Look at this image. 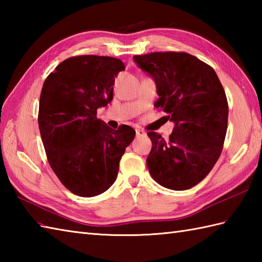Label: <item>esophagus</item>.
I'll return each mask as SVG.
<instances>
[{
	"mask_svg": "<svg viewBox=\"0 0 262 262\" xmlns=\"http://www.w3.org/2000/svg\"><path fill=\"white\" fill-rule=\"evenodd\" d=\"M142 136H146V133L138 128V129H136V137H142Z\"/></svg>",
	"mask_w": 262,
	"mask_h": 262,
	"instance_id": "esophagus-1",
	"label": "esophagus"
}]
</instances>
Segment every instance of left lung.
<instances>
[{"instance_id": "8db88e82", "label": "left lung", "mask_w": 262, "mask_h": 262, "mask_svg": "<svg viewBox=\"0 0 262 262\" xmlns=\"http://www.w3.org/2000/svg\"><path fill=\"white\" fill-rule=\"evenodd\" d=\"M157 83L155 107L174 122L168 140L148 132L146 164L153 179L172 190H187L205 179L219 160L227 129L224 88L214 69L185 52L135 55Z\"/></svg>"}]
</instances>
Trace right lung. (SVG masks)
Segmentation results:
<instances>
[{"instance_id":"add662e5","label":"right lung","mask_w":262,"mask_h":262,"mask_svg":"<svg viewBox=\"0 0 262 262\" xmlns=\"http://www.w3.org/2000/svg\"><path fill=\"white\" fill-rule=\"evenodd\" d=\"M125 65L118 58L73 56L47 76L39 99L38 125L48 163L71 192L93 197L116 181L119 161L135 137L97 118L114 98L115 79Z\"/></svg>"}]
</instances>
